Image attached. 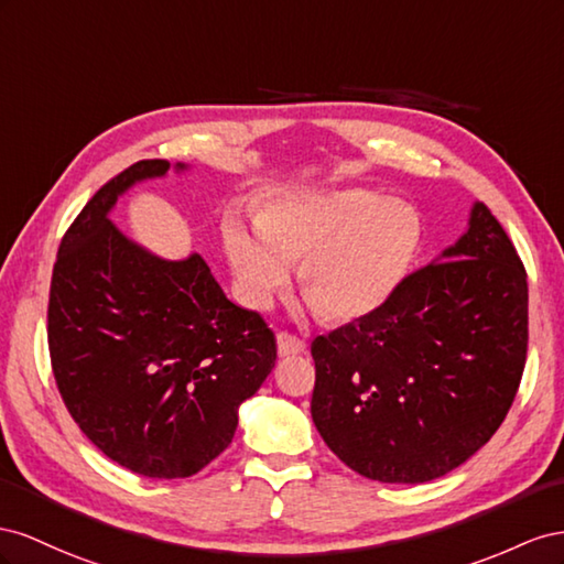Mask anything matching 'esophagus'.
I'll return each mask as SVG.
<instances>
[{
	"mask_svg": "<svg viewBox=\"0 0 564 564\" xmlns=\"http://www.w3.org/2000/svg\"><path fill=\"white\" fill-rule=\"evenodd\" d=\"M276 343H279V354H281V357H295V354H302L304 349H307V345H304L302 337L288 333V330L279 333Z\"/></svg>",
	"mask_w": 564,
	"mask_h": 564,
	"instance_id": "obj_1",
	"label": "esophagus"
}]
</instances>
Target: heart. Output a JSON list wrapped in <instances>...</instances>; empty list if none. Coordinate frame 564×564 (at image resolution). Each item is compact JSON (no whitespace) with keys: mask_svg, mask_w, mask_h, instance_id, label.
Masks as SVG:
<instances>
[{"mask_svg":"<svg viewBox=\"0 0 564 564\" xmlns=\"http://www.w3.org/2000/svg\"><path fill=\"white\" fill-rule=\"evenodd\" d=\"M421 243V219L399 200L361 188L310 191L285 196L246 224H224V252L238 295L267 310L300 263L310 304L328 318L371 314L392 295Z\"/></svg>","mask_w":564,"mask_h":564,"instance_id":"1","label":"heart"}]
</instances>
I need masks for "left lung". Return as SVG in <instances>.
<instances>
[{
  "label": "left lung",
  "mask_w": 564,
  "mask_h": 564,
  "mask_svg": "<svg viewBox=\"0 0 564 564\" xmlns=\"http://www.w3.org/2000/svg\"><path fill=\"white\" fill-rule=\"evenodd\" d=\"M527 271L485 203L458 243L371 314L312 343V417L354 473L421 485L501 427L529 343Z\"/></svg>",
  "instance_id": "8db88e82"
}]
</instances>
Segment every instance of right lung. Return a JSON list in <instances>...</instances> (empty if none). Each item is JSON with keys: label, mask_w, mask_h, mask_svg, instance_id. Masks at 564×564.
<instances>
[{"label": "right lung", "mask_w": 564, "mask_h": 564, "mask_svg": "<svg viewBox=\"0 0 564 564\" xmlns=\"http://www.w3.org/2000/svg\"><path fill=\"white\" fill-rule=\"evenodd\" d=\"M167 170L139 160L94 193L61 240L46 310L73 421L110 460L158 479L215 460L276 361L267 321L224 295L200 254L160 260L108 219L120 193Z\"/></svg>", "instance_id": "1"}]
</instances>
